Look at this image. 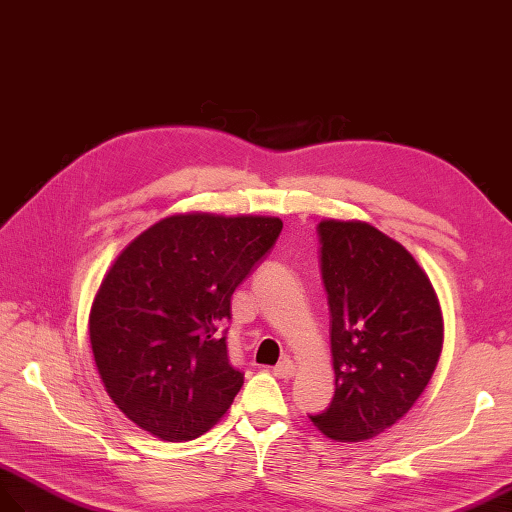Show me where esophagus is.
<instances>
[{
    "instance_id": "obj_1",
    "label": "esophagus",
    "mask_w": 512,
    "mask_h": 512,
    "mask_svg": "<svg viewBox=\"0 0 512 512\" xmlns=\"http://www.w3.org/2000/svg\"><path fill=\"white\" fill-rule=\"evenodd\" d=\"M295 372H297V366H295L293 362H290V359H284V362H280L278 366L273 368V375L280 377V379L295 377Z\"/></svg>"
}]
</instances>
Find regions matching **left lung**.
<instances>
[{"label": "left lung", "instance_id": "obj_1", "mask_svg": "<svg viewBox=\"0 0 512 512\" xmlns=\"http://www.w3.org/2000/svg\"><path fill=\"white\" fill-rule=\"evenodd\" d=\"M319 237L336 394L310 420L329 439L364 441L403 418L431 381L444 314L426 271L388 234L323 219Z\"/></svg>", "mask_w": 512, "mask_h": 512}]
</instances>
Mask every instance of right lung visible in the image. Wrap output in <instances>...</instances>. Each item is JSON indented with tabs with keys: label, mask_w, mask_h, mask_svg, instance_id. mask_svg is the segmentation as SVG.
<instances>
[{
	"label": "right lung",
	"mask_w": 512,
	"mask_h": 512,
	"mask_svg": "<svg viewBox=\"0 0 512 512\" xmlns=\"http://www.w3.org/2000/svg\"><path fill=\"white\" fill-rule=\"evenodd\" d=\"M282 230L280 217L176 213L124 247L90 308L105 392L150 435L187 441L230 409L243 372L228 362L230 297Z\"/></svg>",
	"instance_id": "add662e5"
}]
</instances>
